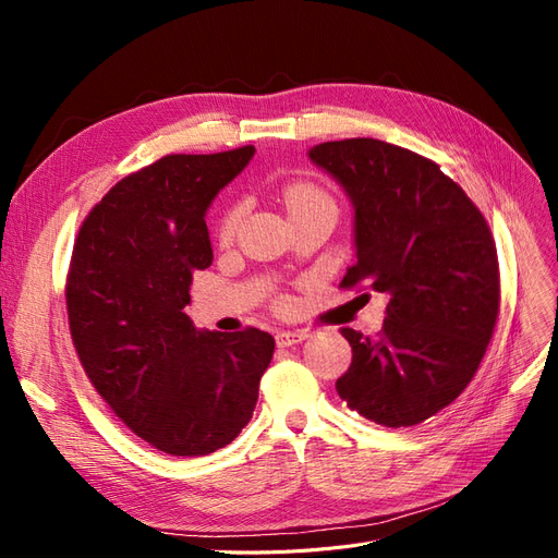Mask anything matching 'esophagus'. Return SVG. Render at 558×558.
I'll return each instance as SVG.
<instances>
[{"mask_svg":"<svg viewBox=\"0 0 558 558\" xmlns=\"http://www.w3.org/2000/svg\"><path fill=\"white\" fill-rule=\"evenodd\" d=\"M310 332L307 330H279L277 332V344L279 347H293L300 344L302 340H307Z\"/></svg>","mask_w":558,"mask_h":558,"instance_id":"obj_1","label":"esophagus"}]
</instances>
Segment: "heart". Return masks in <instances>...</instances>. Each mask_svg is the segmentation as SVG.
Listing matches in <instances>:
<instances>
[{"mask_svg": "<svg viewBox=\"0 0 558 558\" xmlns=\"http://www.w3.org/2000/svg\"><path fill=\"white\" fill-rule=\"evenodd\" d=\"M283 202L286 209H289L291 216L305 214V211H314V209H330L335 211V202L332 197L320 189V185L312 183V181H291L283 185ZM244 214V205H232L223 221H221V238L223 240H232L234 232H238V226L242 221Z\"/></svg>", "mask_w": 558, "mask_h": 558, "instance_id": "1", "label": "heart"}]
</instances>
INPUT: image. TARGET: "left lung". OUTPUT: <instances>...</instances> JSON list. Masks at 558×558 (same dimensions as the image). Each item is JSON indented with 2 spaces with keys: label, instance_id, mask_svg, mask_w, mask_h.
<instances>
[{
  "label": "left lung",
  "instance_id": "8db88e82",
  "mask_svg": "<svg viewBox=\"0 0 558 558\" xmlns=\"http://www.w3.org/2000/svg\"><path fill=\"white\" fill-rule=\"evenodd\" d=\"M310 158L356 211V263L340 286L388 295L377 340L340 330L353 356L335 388L379 426H416L465 391L492 342L494 234L461 185L414 150L356 137L318 144Z\"/></svg>",
  "mask_w": 558,
  "mask_h": 558
}]
</instances>
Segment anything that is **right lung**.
Wrapping results in <instances>:
<instances>
[{"label": "right lung", "mask_w": 558, "mask_h": 558, "mask_svg": "<svg viewBox=\"0 0 558 558\" xmlns=\"http://www.w3.org/2000/svg\"><path fill=\"white\" fill-rule=\"evenodd\" d=\"M256 154H172L118 181L83 221L66 272L72 342L95 391L154 449L207 456L248 424L275 337L199 332L183 307L214 253L216 193Z\"/></svg>", "instance_id": "obj_1"}]
</instances>
